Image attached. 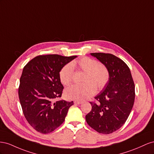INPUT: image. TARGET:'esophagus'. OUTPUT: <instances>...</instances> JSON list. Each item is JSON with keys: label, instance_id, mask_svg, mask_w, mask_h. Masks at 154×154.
Returning a JSON list of instances; mask_svg holds the SVG:
<instances>
[{"label": "esophagus", "instance_id": "obj_1", "mask_svg": "<svg viewBox=\"0 0 154 154\" xmlns=\"http://www.w3.org/2000/svg\"><path fill=\"white\" fill-rule=\"evenodd\" d=\"M74 103H75V104H82V101H77V100H75V101H74Z\"/></svg>", "mask_w": 154, "mask_h": 154}]
</instances>
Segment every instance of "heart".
I'll return each instance as SVG.
<instances>
[{"label":"heart","mask_w":154,"mask_h":154,"mask_svg":"<svg viewBox=\"0 0 154 154\" xmlns=\"http://www.w3.org/2000/svg\"><path fill=\"white\" fill-rule=\"evenodd\" d=\"M73 67L84 72L81 85H73L66 89L64 95L68 99L82 100L93 95L95 92L101 90L109 80V72L106 66L98 63L95 59L85 57L72 64H67L60 69V81L64 85L71 84L73 77Z\"/></svg>","instance_id":"b5f03b06"}]
</instances>
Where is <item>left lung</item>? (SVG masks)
I'll return each mask as SVG.
<instances>
[{"label": "left lung", "mask_w": 154, "mask_h": 154, "mask_svg": "<svg viewBox=\"0 0 154 154\" xmlns=\"http://www.w3.org/2000/svg\"><path fill=\"white\" fill-rule=\"evenodd\" d=\"M108 68L109 80L91 102V110L86 116V121L100 134H109L125 124L133 108L135 85L128 66L117 57L110 54L91 53Z\"/></svg>", "instance_id": "1"}]
</instances>
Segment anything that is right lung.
<instances>
[{"mask_svg": "<svg viewBox=\"0 0 154 154\" xmlns=\"http://www.w3.org/2000/svg\"><path fill=\"white\" fill-rule=\"evenodd\" d=\"M77 56L59 55L37 56L23 68L19 97L23 113L37 131L48 134L63 124L73 102L56 100L62 95L60 69Z\"/></svg>", "mask_w": 154, "mask_h": 154, "instance_id": "1", "label": "right lung"}]
</instances>
